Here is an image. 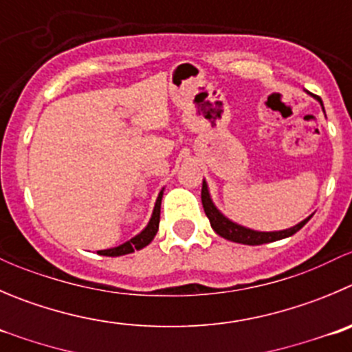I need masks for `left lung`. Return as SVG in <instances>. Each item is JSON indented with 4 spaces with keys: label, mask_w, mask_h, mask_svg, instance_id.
Instances as JSON below:
<instances>
[{
    "label": "left lung",
    "mask_w": 352,
    "mask_h": 352,
    "mask_svg": "<svg viewBox=\"0 0 352 352\" xmlns=\"http://www.w3.org/2000/svg\"><path fill=\"white\" fill-rule=\"evenodd\" d=\"M320 103L321 107H323V102H321V100ZM202 206H204V210H206V216L209 217L210 226H212V230L217 233V235L223 236V239L226 240H232V242L243 243V245H263V243H270V242H274V240H282V239H287V236H292L294 233L299 232L304 224L311 219L309 216L307 219L300 221L299 224L292 226V228L282 230V232H254V230L243 228V226H240V224L230 221L228 217H224L223 214L216 209V206H214L212 200H210L206 182L202 183Z\"/></svg>",
    "instance_id": "8db88e82"
}]
</instances>
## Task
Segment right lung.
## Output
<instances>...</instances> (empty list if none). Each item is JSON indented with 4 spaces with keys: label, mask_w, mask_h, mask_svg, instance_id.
I'll use <instances>...</instances> for the list:
<instances>
[{
    "label": "right lung",
    "mask_w": 352,
    "mask_h": 352,
    "mask_svg": "<svg viewBox=\"0 0 352 352\" xmlns=\"http://www.w3.org/2000/svg\"><path fill=\"white\" fill-rule=\"evenodd\" d=\"M160 202H162V192L159 193L157 197L155 207H153V214L150 217V223L146 224V228L143 230L140 235H136L135 239H131L129 242L122 243L119 247H113V249H107V250H98L100 256H109V257H117V256H124V254H131L135 250L143 249V247L148 245L150 242L155 236L157 230H159V221H160Z\"/></svg>",
    "instance_id": "1"
}]
</instances>
